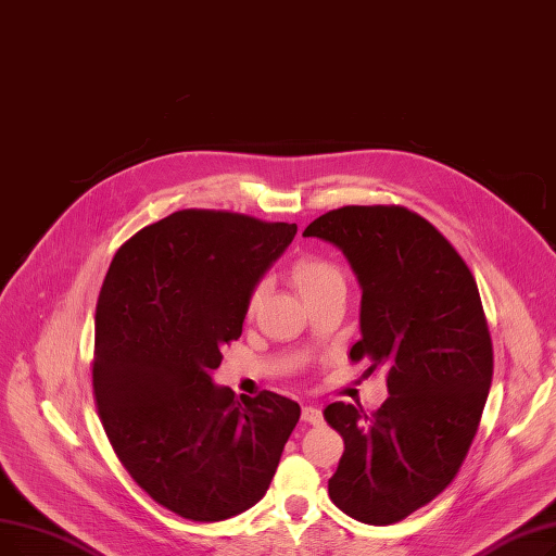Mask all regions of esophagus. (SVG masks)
Listing matches in <instances>:
<instances>
[{
	"label": "esophagus",
	"instance_id": "esophagus-1",
	"mask_svg": "<svg viewBox=\"0 0 556 556\" xmlns=\"http://www.w3.org/2000/svg\"><path fill=\"white\" fill-rule=\"evenodd\" d=\"M302 420L313 427H318V425H323V412L316 404H306V406H302Z\"/></svg>",
	"mask_w": 556,
	"mask_h": 556
}]
</instances>
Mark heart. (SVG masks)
<instances>
[{
  "instance_id": "obj_1",
  "label": "heart",
  "mask_w": 556,
  "mask_h": 556,
  "mask_svg": "<svg viewBox=\"0 0 556 556\" xmlns=\"http://www.w3.org/2000/svg\"><path fill=\"white\" fill-rule=\"evenodd\" d=\"M288 277L295 283L300 295L308 302L313 298H320L331 291H345V275L338 265L325 256L318 254H302L298 256L291 268H288ZM265 295V283L256 281L245 298V316H256V311Z\"/></svg>"
}]
</instances>
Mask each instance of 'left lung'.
<instances>
[{
	"label": "left lung",
	"mask_w": 556,
	"mask_h": 556,
	"mask_svg": "<svg viewBox=\"0 0 556 556\" xmlns=\"http://www.w3.org/2000/svg\"><path fill=\"white\" fill-rule=\"evenodd\" d=\"M302 236L348 256L361 283L350 358L386 368L391 393L372 414L325 408L345 441L329 497L354 520L393 525L452 484L484 412L493 343L477 281L437 227L397 204L333 208Z\"/></svg>",
	"instance_id": "8db88e82"
}]
</instances>
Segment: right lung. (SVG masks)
<instances>
[{
    "instance_id": "obj_1",
    "label": "right lung",
    "mask_w": 556,
    "mask_h": 556,
    "mask_svg": "<svg viewBox=\"0 0 556 556\" xmlns=\"http://www.w3.org/2000/svg\"><path fill=\"white\" fill-rule=\"evenodd\" d=\"M298 225L184 208L115 252L94 308L92 393L136 484L173 514L215 522L268 491L300 404L213 386L243 333L245 298Z\"/></svg>"
}]
</instances>
